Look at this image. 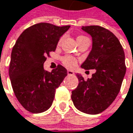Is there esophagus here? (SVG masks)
Wrapping results in <instances>:
<instances>
[{
	"label": "esophagus",
	"instance_id": "esophagus-1",
	"mask_svg": "<svg viewBox=\"0 0 133 133\" xmlns=\"http://www.w3.org/2000/svg\"><path fill=\"white\" fill-rule=\"evenodd\" d=\"M68 75L69 76H73L74 75V72L72 70H68Z\"/></svg>",
	"mask_w": 133,
	"mask_h": 133
}]
</instances>
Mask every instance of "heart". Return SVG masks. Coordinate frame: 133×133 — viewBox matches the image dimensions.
<instances>
[{
  "instance_id": "obj_1",
  "label": "heart",
  "mask_w": 133,
  "mask_h": 133,
  "mask_svg": "<svg viewBox=\"0 0 133 133\" xmlns=\"http://www.w3.org/2000/svg\"><path fill=\"white\" fill-rule=\"evenodd\" d=\"M82 37H85V36H79L77 39L82 38ZM61 39H60L59 43H61ZM62 62H63V64H64L65 66H67V67H69V68H73V67H75V66H76V63H77V61H76V59L74 57L70 56V55H67V56H64V57L62 58Z\"/></svg>"
}]
</instances>
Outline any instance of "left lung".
<instances>
[{
	"label": "left lung",
	"mask_w": 133,
	"mask_h": 133,
	"mask_svg": "<svg viewBox=\"0 0 133 133\" xmlns=\"http://www.w3.org/2000/svg\"><path fill=\"white\" fill-rule=\"evenodd\" d=\"M92 37V49L81 68L95 69L91 79L85 80L77 73L79 85L72 92L75 107L89 115L106 110L115 100L125 75V53L118 38L109 30L99 26H83Z\"/></svg>",
	"instance_id": "obj_1"
}]
</instances>
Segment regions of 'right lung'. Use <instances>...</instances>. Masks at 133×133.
Instances as JSON below:
<instances>
[{
  "label": "right lung",
  "instance_id": "add662e5",
  "mask_svg": "<svg viewBox=\"0 0 133 133\" xmlns=\"http://www.w3.org/2000/svg\"><path fill=\"white\" fill-rule=\"evenodd\" d=\"M69 28L70 25L56 26L46 22L33 25L22 32L12 49L11 83L18 101L29 112L37 114L48 110L56 89L67 76L62 65L50 72L43 69V63Z\"/></svg>",
  "mask_w": 133,
  "mask_h": 133
}]
</instances>
